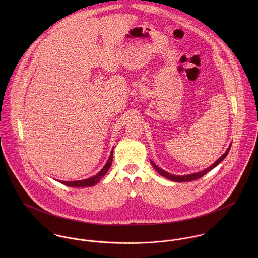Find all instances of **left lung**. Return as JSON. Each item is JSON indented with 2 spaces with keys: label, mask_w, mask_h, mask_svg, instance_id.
Instances as JSON below:
<instances>
[{
  "label": "left lung",
  "mask_w": 258,
  "mask_h": 258,
  "mask_svg": "<svg viewBox=\"0 0 258 258\" xmlns=\"http://www.w3.org/2000/svg\"><path fill=\"white\" fill-rule=\"evenodd\" d=\"M231 147V145H229V147L227 148V150L225 151V153L220 157L213 165H211L209 168L203 170V171H200V172H197V173H192V174H188V175H184V176H177V175H173V174H170L164 170H162L161 168H159L156 164H154L152 161H151V164L152 166L154 167V169L163 177H165L166 179H169L171 181H174V182H179V183H184V182H189V181H195V180H198L200 178H202L204 175H206L207 173H209L211 170H213L214 168H216L221 161L227 156L228 152H229V149Z\"/></svg>",
  "instance_id": "left-lung-1"
}]
</instances>
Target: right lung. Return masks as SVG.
I'll return each mask as SVG.
<instances>
[{
    "label": "right lung",
    "instance_id": "1",
    "mask_svg": "<svg viewBox=\"0 0 258 258\" xmlns=\"http://www.w3.org/2000/svg\"><path fill=\"white\" fill-rule=\"evenodd\" d=\"M112 161H113V150L111 151L110 156L108 158V161L106 162V164L104 165V167L102 168V170L96 174L95 176L85 179V180H80V181H73V182H66V181H58L61 184L69 185V186H74V187H84V186H93L97 184L104 176L105 174L108 172L109 168L112 165Z\"/></svg>",
    "mask_w": 258,
    "mask_h": 258
}]
</instances>
